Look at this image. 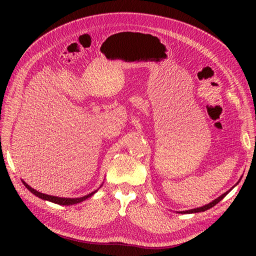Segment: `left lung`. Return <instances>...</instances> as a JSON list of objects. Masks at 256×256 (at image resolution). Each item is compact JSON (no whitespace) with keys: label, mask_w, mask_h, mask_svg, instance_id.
I'll return each mask as SVG.
<instances>
[{"label":"left lung","mask_w":256,"mask_h":256,"mask_svg":"<svg viewBox=\"0 0 256 256\" xmlns=\"http://www.w3.org/2000/svg\"><path fill=\"white\" fill-rule=\"evenodd\" d=\"M238 184V182H237ZM232 190V189H230ZM230 191H228V192H226V193H223V194L221 196H219V198H216L214 200H212V202H210L209 204H207V205H205V206H202V207H198V208H194V209H191V210H184V212H182V214H194V212H205V210H207V209H209V208H212V207H214V205H216L218 204L220 200L226 196L228 193L230 192Z\"/></svg>","instance_id":"obj_1"}]
</instances>
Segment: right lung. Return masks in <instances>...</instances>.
Segmentation results:
<instances>
[{"label": "right lung", "instance_id": "1", "mask_svg": "<svg viewBox=\"0 0 256 256\" xmlns=\"http://www.w3.org/2000/svg\"><path fill=\"white\" fill-rule=\"evenodd\" d=\"M23 184L26 186V187L33 193V194H35L36 196H38L40 198H42L44 200H49V202H52V203H56V204H58V205H74V204H78V203H81L82 200H85L86 198H90L92 194H95V193L97 192V190L92 191V193H90V194L88 196H81V198H60V196H48V194H44V193H42V192H38L36 191L35 189H33L32 187H30V186L26 182H23ZM102 187V186H100Z\"/></svg>", "mask_w": 256, "mask_h": 256}]
</instances>
